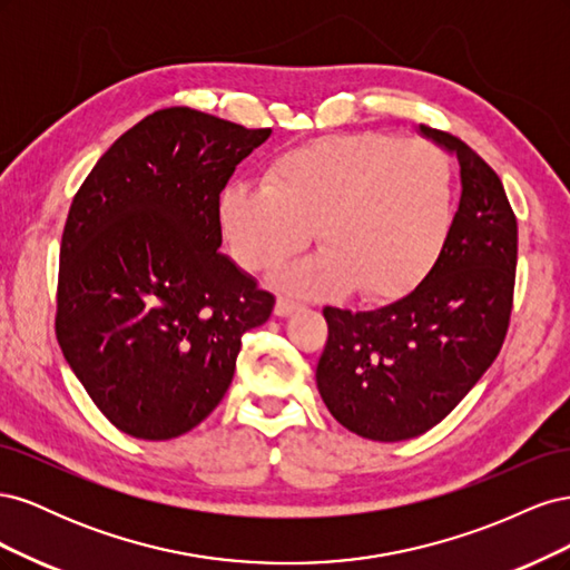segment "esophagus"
<instances>
[{
    "instance_id": "esophagus-1",
    "label": "esophagus",
    "mask_w": 570,
    "mask_h": 570,
    "mask_svg": "<svg viewBox=\"0 0 570 570\" xmlns=\"http://www.w3.org/2000/svg\"><path fill=\"white\" fill-rule=\"evenodd\" d=\"M302 304L299 302H295V299H287V297H281L278 302H275V316H281V318H285V316H292L297 312Z\"/></svg>"
}]
</instances>
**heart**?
<instances>
[{
    "mask_svg": "<svg viewBox=\"0 0 570 570\" xmlns=\"http://www.w3.org/2000/svg\"><path fill=\"white\" fill-rule=\"evenodd\" d=\"M454 216L446 154L425 140L383 132L325 137L289 149L266 183L237 180L218 197L235 262L268 273L312 237L321 252L278 275L302 295L356 287L368 299L402 295L438 262Z\"/></svg>",
    "mask_w": 570,
    "mask_h": 570,
    "instance_id": "b5f03b06",
    "label": "heart"
}]
</instances>
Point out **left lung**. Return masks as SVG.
<instances>
[{
	"mask_svg": "<svg viewBox=\"0 0 570 570\" xmlns=\"http://www.w3.org/2000/svg\"><path fill=\"white\" fill-rule=\"evenodd\" d=\"M419 130L461 166L459 209L438 262L394 304L323 308L318 392L344 428L375 442L438 425L492 366L513 306L519 226L502 180L459 137Z\"/></svg>",
	"mask_w": 570,
	"mask_h": 570,
	"instance_id": "8db88e82",
	"label": "left lung"
}]
</instances>
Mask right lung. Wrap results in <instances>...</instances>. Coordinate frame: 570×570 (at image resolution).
Instances as JSON below:
<instances>
[{"label": "right lung", "mask_w": 570, "mask_h": 570, "mask_svg": "<svg viewBox=\"0 0 570 570\" xmlns=\"http://www.w3.org/2000/svg\"><path fill=\"white\" fill-rule=\"evenodd\" d=\"M187 107L142 118L73 197L59 252L57 340L126 435L170 440L228 392L243 335L273 295L218 247V197L268 140Z\"/></svg>", "instance_id": "obj_1"}]
</instances>
